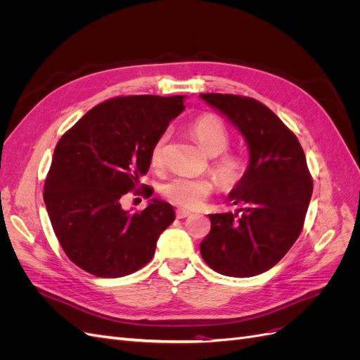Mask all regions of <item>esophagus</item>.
I'll list each match as a JSON object with an SVG mask.
<instances>
[{
	"label": "esophagus",
	"instance_id": "34e87169",
	"mask_svg": "<svg viewBox=\"0 0 360 360\" xmlns=\"http://www.w3.org/2000/svg\"><path fill=\"white\" fill-rule=\"evenodd\" d=\"M189 216H192V213L188 212V210H183V209L177 210V217H179V219H184V217H189Z\"/></svg>",
	"mask_w": 360,
	"mask_h": 360
}]
</instances>
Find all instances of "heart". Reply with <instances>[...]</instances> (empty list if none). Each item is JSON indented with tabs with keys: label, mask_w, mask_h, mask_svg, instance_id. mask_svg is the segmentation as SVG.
Masks as SVG:
<instances>
[{
	"label": "heart",
	"mask_w": 360,
	"mask_h": 360,
	"mask_svg": "<svg viewBox=\"0 0 360 360\" xmlns=\"http://www.w3.org/2000/svg\"><path fill=\"white\" fill-rule=\"evenodd\" d=\"M191 132L210 156H216L212 169L225 189H234L248 172L246 160L237 153L225 151L230 146V132L222 120L214 114H202L191 123ZM169 132H162L150 150V162L155 168H162L167 160ZM214 191V181L207 177H174L163 184L162 193L169 202L181 209L195 210L204 204Z\"/></svg>",
	"instance_id": "b5f03b06"
}]
</instances>
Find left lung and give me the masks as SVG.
<instances>
[{
	"instance_id": "1",
	"label": "left lung",
	"mask_w": 360,
	"mask_h": 360,
	"mask_svg": "<svg viewBox=\"0 0 360 360\" xmlns=\"http://www.w3.org/2000/svg\"><path fill=\"white\" fill-rule=\"evenodd\" d=\"M202 99L240 130L249 147L245 180L230 193L236 213L209 214L201 257L214 271L249 278L278 264L302 233L312 177L297 136L252 97L207 93Z\"/></svg>"
}]
</instances>
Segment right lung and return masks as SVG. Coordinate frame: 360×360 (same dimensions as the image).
I'll return each mask as SVG.
<instances>
[{"mask_svg":"<svg viewBox=\"0 0 360 360\" xmlns=\"http://www.w3.org/2000/svg\"><path fill=\"white\" fill-rule=\"evenodd\" d=\"M183 103V96L114 97L60 138L43 200L63 250L82 270L120 278L153 258L159 236L176 219L172 205L151 200L144 210L129 213L122 197L138 193L150 150ZM143 186L150 198L153 189Z\"/></svg>","mask_w":360,"mask_h":360,"instance_id":"obj_1","label":"right lung"}]
</instances>
